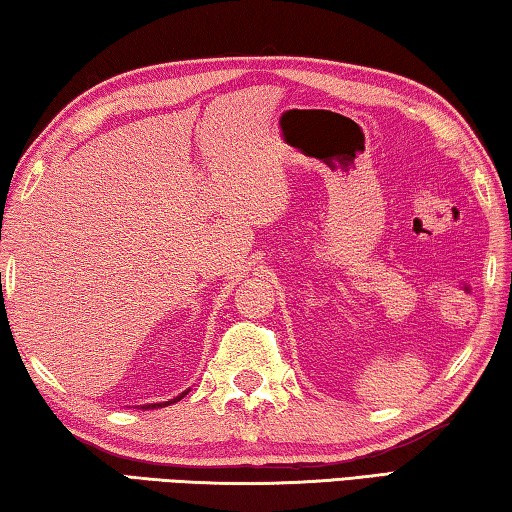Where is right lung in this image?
Here are the masks:
<instances>
[{
    "instance_id": "1",
    "label": "right lung",
    "mask_w": 512,
    "mask_h": 512,
    "mask_svg": "<svg viewBox=\"0 0 512 512\" xmlns=\"http://www.w3.org/2000/svg\"><path fill=\"white\" fill-rule=\"evenodd\" d=\"M187 393H189V391L180 393V395H176V397H173V400H169V402H155V404H146V409H149V406H153V409H158V406H169V404H173V402H180V400H183V397H185ZM142 409H144V406H142Z\"/></svg>"
}]
</instances>
